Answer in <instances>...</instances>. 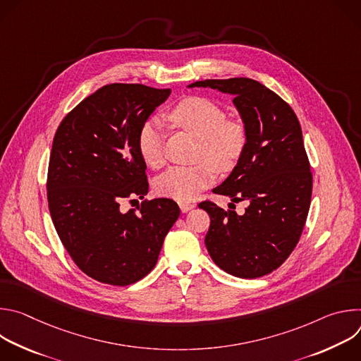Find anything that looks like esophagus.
<instances>
[{"label": "esophagus", "instance_id": "obj_1", "mask_svg": "<svg viewBox=\"0 0 361 361\" xmlns=\"http://www.w3.org/2000/svg\"><path fill=\"white\" fill-rule=\"evenodd\" d=\"M178 205H180V210L183 213H187V212H190V210H192L195 207L194 202H178Z\"/></svg>", "mask_w": 361, "mask_h": 361}]
</instances>
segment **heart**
Here are the masks:
<instances>
[{
	"label": "heart",
	"instance_id": "obj_1",
	"mask_svg": "<svg viewBox=\"0 0 361 361\" xmlns=\"http://www.w3.org/2000/svg\"><path fill=\"white\" fill-rule=\"evenodd\" d=\"M171 121L198 138L195 145V166H176L156 180L157 194L187 202L201 190L213 184L216 171H230L240 161L247 145V131L238 121L227 120L224 110L214 101L191 95L173 107ZM137 145L141 159L149 167L164 163V131L161 121L149 118L138 130Z\"/></svg>",
	"mask_w": 361,
	"mask_h": 361
}]
</instances>
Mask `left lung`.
Returning a JSON list of instances; mask_svg holds the SVG:
<instances>
[{
	"instance_id": "obj_1",
	"label": "left lung",
	"mask_w": 361,
	"mask_h": 361,
	"mask_svg": "<svg viewBox=\"0 0 361 361\" xmlns=\"http://www.w3.org/2000/svg\"><path fill=\"white\" fill-rule=\"evenodd\" d=\"M194 87L233 95L247 131L240 161L213 192L228 195L233 202L247 201L248 207L238 216L212 201L200 202L212 220L205 247L226 273L240 279L263 277L288 259L310 209L313 176L298 118L283 98L251 78L188 85Z\"/></svg>"
}]
</instances>
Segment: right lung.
I'll use <instances>...</instances> for the list:
<instances>
[{
	"label": "right lung",
	"mask_w": 361,
	"mask_h": 361,
	"mask_svg": "<svg viewBox=\"0 0 361 361\" xmlns=\"http://www.w3.org/2000/svg\"><path fill=\"white\" fill-rule=\"evenodd\" d=\"M170 94L142 84L104 85L70 111L54 135L49 214L74 263L99 283L128 286L145 277L180 216L170 198L120 210L124 198L148 192L137 135Z\"/></svg>",
	"instance_id": "right-lung-1"
}]
</instances>
